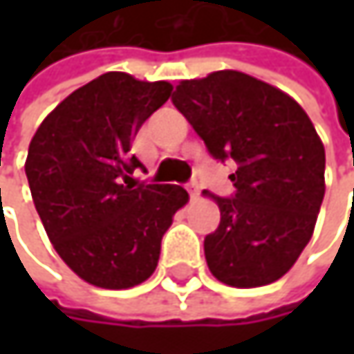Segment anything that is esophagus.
<instances>
[{
  "mask_svg": "<svg viewBox=\"0 0 354 354\" xmlns=\"http://www.w3.org/2000/svg\"><path fill=\"white\" fill-rule=\"evenodd\" d=\"M186 188H188V194H190L192 198H196V196H198V182H196V180L188 182V186H186Z\"/></svg>",
  "mask_w": 354,
  "mask_h": 354,
  "instance_id": "esophagus-1",
  "label": "esophagus"
}]
</instances>
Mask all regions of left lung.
Here are the masks:
<instances>
[{
  "mask_svg": "<svg viewBox=\"0 0 354 354\" xmlns=\"http://www.w3.org/2000/svg\"><path fill=\"white\" fill-rule=\"evenodd\" d=\"M172 102L215 160L238 166L232 196L209 194L221 211L205 238L209 270L232 287L274 283L308 246L326 190L310 116L285 92L232 69L180 82Z\"/></svg>",
  "mask_w": 354,
  "mask_h": 354,
  "instance_id": "left-lung-1",
  "label": "left lung"
}]
</instances>
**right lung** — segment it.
<instances>
[{
  "instance_id": "obj_1",
  "label": "right lung",
  "mask_w": 354,
  "mask_h": 354,
  "mask_svg": "<svg viewBox=\"0 0 354 354\" xmlns=\"http://www.w3.org/2000/svg\"><path fill=\"white\" fill-rule=\"evenodd\" d=\"M168 82L110 71L69 94L36 129L26 178L48 240L84 281L129 289L158 266L162 238L188 192L131 184L139 127L170 98Z\"/></svg>"
}]
</instances>
